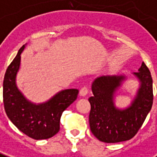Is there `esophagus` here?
I'll return each mask as SVG.
<instances>
[{"label":"esophagus","instance_id":"obj_1","mask_svg":"<svg viewBox=\"0 0 157 157\" xmlns=\"http://www.w3.org/2000/svg\"><path fill=\"white\" fill-rule=\"evenodd\" d=\"M87 93H88V89H87V87H83L81 88V90H80V93H79V94L81 95V96H86L87 94Z\"/></svg>","mask_w":157,"mask_h":157}]
</instances>
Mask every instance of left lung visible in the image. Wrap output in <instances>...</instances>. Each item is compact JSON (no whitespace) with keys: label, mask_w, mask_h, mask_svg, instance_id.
I'll use <instances>...</instances> for the list:
<instances>
[{"label":"left lung","mask_w":157,"mask_h":157,"mask_svg":"<svg viewBox=\"0 0 157 157\" xmlns=\"http://www.w3.org/2000/svg\"><path fill=\"white\" fill-rule=\"evenodd\" d=\"M136 78L139 87L130 105L119 109L115 99L123 85ZM153 83L149 69L143 62L137 72L131 75H107L94 79L89 113L90 130L104 143H119L133 137L144 122L153 104Z\"/></svg>","instance_id":"1"}]
</instances>
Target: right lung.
Instances as JSON below:
<instances>
[{
	"label": "right lung",
	"mask_w": 157,
	"mask_h": 157,
	"mask_svg": "<svg viewBox=\"0 0 157 157\" xmlns=\"http://www.w3.org/2000/svg\"><path fill=\"white\" fill-rule=\"evenodd\" d=\"M26 44L19 50L6 71L3 81L4 107L8 119L20 132L36 140L47 139L59 132L62 113L76 100L79 90H61L42 103L29 101L20 91L16 82L20 68V55Z\"/></svg>",
	"instance_id": "add662e5"
}]
</instances>
